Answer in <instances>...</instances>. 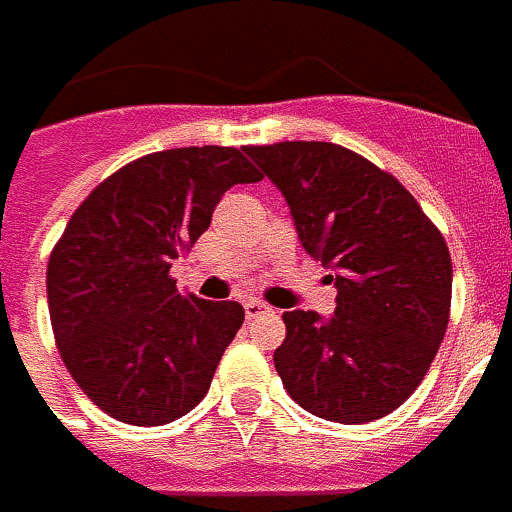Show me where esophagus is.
I'll use <instances>...</instances> for the list:
<instances>
[{"label":"esophagus","mask_w":512,"mask_h":512,"mask_svg":"<svg viewBox=\"0 0 512 512\" xmlns=\"http://www.w3.org/2000/svg\"><path fill=\"white\" fill-rule=\"evenodd\" d=\"M267 311H270V306L262 303V300H256V297L245 300V317H248V320H256V317H262Z\"/></svg>","instance_id":"obj_1"}]
</instances>
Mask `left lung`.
Segmentation results:
<instances>
[{
    "label": "left lung",
    "instance_id": "obj_1",
    "mask_svg": "<svg viewBox=\"0 0 512 512\" xmlns=\"http://www.w3.org/2000/svg\"><path fill=\"white\" fill-rule=\"evenodd\" d=\"M289 204L297 237L336 284V311H286L273 361L308 413L364 424L397 411L447 333L452 259L441 231L386 170L336 143L245 148Z\"/></svg>",
    "mask_w": 512,
    "mask_h": 512
}]
</instances>
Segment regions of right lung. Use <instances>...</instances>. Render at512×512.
Here are the masks:
<instances>
[{
    "instance_id": "obj_1",
    "label": "right lung",
    "mask_w": 512,
    "mask_h": 512,
    "mask_svg": "<svg viewBox=\"0 0 512 512\" xmlns=\"http://www.w3.org/2000/svg\"><path fill=\"white\" fill-rule=\"evenodd\" d=\"M259 179L239 148H170L123 165L71 215L46 267L54 342L112 419L168 424L206 397L245 308L181 295L170 262L223 192Z\"/></svg>"
}]
</instances>
